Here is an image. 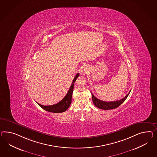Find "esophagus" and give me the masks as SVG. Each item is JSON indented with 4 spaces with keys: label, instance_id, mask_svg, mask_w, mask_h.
Returning <instances> with one entry per match:
<instances>
[{
    "label": "esophagus",
    "instance_id": "esophagus-1",
    "mask_svg": "<svg viewBox=\"0 0 157 157\" xmlns=\"http://www.w3.org/2000/svg\"><path fill=\"white\" fill-rule=\"evenodd\" d=\"M89 67L87 65H85L82 67V72L84 74H87V72H89Z\"/></svg>",
    "mask_w": 157,
    "mask_h": 157
}]
</instances>
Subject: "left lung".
I'll return each mask as SVG.
<instances>
[{
  "label": "left lung",
  "mask_w": 157,
  "mask_h": 157,
  "mask_svg": "<svg viewBox=\"0 0 157 157\" xmlns=\"http://www.w3.org/2000/svg\"><path fill=\"white\" fill-rule=\"evenodd\" d=\"M130 91H131V90H130L128 94L126 95L123 98H122V99L119 100V101H113V102H105L103 101L99 100V99L95 97L92 93H91L92 95L93 102L95 106L97 107L98 108H99L100 109H102V110H111V109H115L120 106L126 100V99L128 96Z\"/></svg>",
  "instance_id": "1"
}]
</instances>
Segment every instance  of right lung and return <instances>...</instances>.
<instances>
[{"label":"right lung","mask_w":157,"mask_h":157,"mask_svg":"<svg viewBox=\"0 0 157 157\" xmlns=\"http://www.w3.org/2000/svg\"><path fill=\"white\" fill-rule=\"evenodd\" d=\"M79 75V73H77L75 78H74L72 84L71 85L66 95L59 102H58L56 104L53 105H50V106H43V105H42L38 103V105L44 110L48 111V112H51V113H63L65 111H66L71 103L72 92H73V89H74V83L75 82L76 79L78 78Z\"/></svg>","instance_id":"1"}]
</instances>
